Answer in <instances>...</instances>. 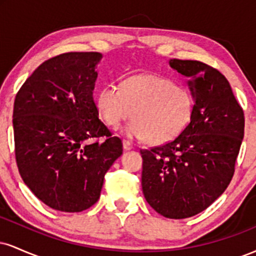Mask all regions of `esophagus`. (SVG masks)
Returning <instances> with one entry per match:
<instances>
[{"label": "esophagus", "instance_id": "1", "mask_svg": "<svg viewBox=\"0 0 256 256\" xmlns=\"http://www.w3.org/2000/svg\"><path fill=\"white\" fill-rule=\"evenodd\" d=\"M122 146H124L125 150H131L132 148H134V146H132V143L130 140H122Z\"/></svg>", "mask_w": 256, "mask_h": 256}]
</instances>
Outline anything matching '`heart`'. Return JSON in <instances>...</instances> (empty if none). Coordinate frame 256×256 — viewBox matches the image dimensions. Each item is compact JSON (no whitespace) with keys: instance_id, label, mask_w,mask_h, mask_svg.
Listing matches in <instances>:
<instances>
[{"instance_id":"b5f03b06","label":"heart","mask_w":256,"mask_h":256,"mask_svg":"<svg viewBox=\"0 0 256 256\" xmlns=\"http://www.w3.org/2000/svg\"><path fill=\"white\" fill-rule=\"evenodd\" d=\"M96 107L112 128L131 116L126 134L146 138L152 143H165L178 136L189 122L192 98L186 88L171 79L152 73L125 78L120 88L102 86L96 94Z\"/></svg>"}]
</instances>
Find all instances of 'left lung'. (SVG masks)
<instances>
[{"mask_svg": "<svg viewBox=\"0 0 256 256\" xmlns=\"http://www.w3.org/2000/svg\"><path fill=\"white\" fill-rule=\"evenodd\" d=\"M170 66L190 78L192 116L171 142L140 150L142 189L158 214L185 219L210 207L230 184L244 136V113L218 70L178 58H171Z\"/></svg>", "mask_w": 256, "mask_h": 256, "instance_id": "obj_1", "label": "left lung"}]
</instances>
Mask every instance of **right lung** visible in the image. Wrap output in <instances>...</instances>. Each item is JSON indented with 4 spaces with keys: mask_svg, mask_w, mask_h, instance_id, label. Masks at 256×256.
Here are the masks:
<instances>
[{
    "mask_svg": "<svg viewBox=\"0 0 256 256\" xmlns=\"http://www.w3.org/2000/svg\"><path fill=\"white\" fill-rule=\"evenodd\" d=\"M101 52H64L38 66L16 96L19 173L43 204L82 212L98 202L106 172L122 154L94 102ZM104 136L105 140L92 142Z\"/></svg>",
    "mask_w": 256,
    "mask_h": 256,
    "instance_id": "add662e5",
    "label": "right lung"
}]
</instances>
